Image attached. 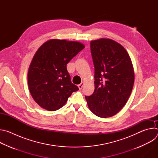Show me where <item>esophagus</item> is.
<instances>
[{
	"instance_id": "34e87169",
	"label": "esophagus",
	"mask_w": 158,
	"mask_h": 158,
	"mask_svg": "<svg viewBox=\"0 0 158 158\" xmlns=\"http://www.w3.org/2000/svg\"><path fill=\"white\" fill-rule=\"evenodd\" d=\"M83 85H84V82H81L80 84H79L78 85V87H79V89H81L82 88V87H83Z\"/></svg>"
}]
</instances>
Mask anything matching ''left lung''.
<instances>
[{
  "instance_id": "8db88e82",
  "label": "left lung",
  "mask_w": 158,
  "mask_h": 158,
  "mask_svg": "<svg viewBox=\"0 0 158 158\" xmlns=\"http://www.w3.org/2000/svg\"><path fill=\"white\" fill-rule=\"evenodd\" d=\"M94 67L95 89L85 96L88 107L100 118L113 116L126 104L134 82L131 58L121 44L109 39L90 44Z\"/></svg>"
}]
</instances>
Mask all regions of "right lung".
Wrapping results in <instances>:
<instances>
[{
    "label": "right lung",
    "instance_id": "right-lung-1",
    "mask_svg": "<svg viewBox=\"0 0 158 158\" xmlns=\"http://www.w3.org/2000/svg\"><path fill=\"white\" fill-rule=\"evenodd\" d=\"M85 46L80 42L52 39L38 49L28 71V85L34 101L49 111L62 107L79 88L72 83L67 64Z\"/></svg>",
    "mask_w": 158,
    "mask_h": 158
}]
</instances>
